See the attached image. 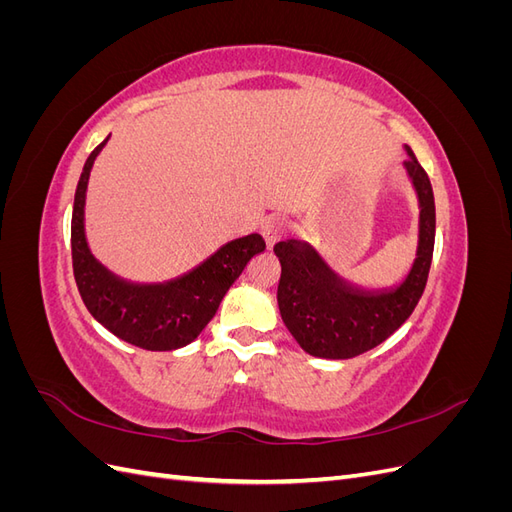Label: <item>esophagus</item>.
I'll return each instance as SVG.
<instances>
[{
  "instance_id": "esophagus-1",
  "label": "esophagus",
  "mask_w": 512,
  "mask_h": 512,
  "mask_svg": "<svg viewBox=\"0 0 512 512\" xmlns=\"http://www.w3.org/2000/svg\"><path fill=\"white\" fill-rule=\"evenodd\" d=\"M284 232H286V222L280 220V218H273L265 226H262V235H265V241L269 245V250L277 241L284 237Z\"/></svg>"
}]
</instances>
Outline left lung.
<instances>
[{
	"label": "left lung",
	"instance_id": "left-lung-1",
	"mask_svg": "<svg viewBox=\"0 0 512 512\" xmlns=\"http://www.w3.org/2000/svg\"><path fill=\"white\" fill-rule=\"evenodd\" d=\"M404 168L418 200L416 256L399 284L365 288L348 282L301 239L280 241L282 277L277 305L297 344L320 359H352L382 344L404 324L421 299L436 241V203L429 177L406 145Z\"/></svg>",
	"mask_w": 512,
	"mask_h": 512
}]
</instances>
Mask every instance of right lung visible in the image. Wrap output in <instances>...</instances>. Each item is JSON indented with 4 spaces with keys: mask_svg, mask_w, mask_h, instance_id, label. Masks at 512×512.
Listing matches in <instances>:
<instances>
[{
    "mask_svg": "<svg viewBox=\"0 0 512 512\" xmlns=\"http://www.w3.org/2000/svg\"><path fill=\"white\" fill-rule=\"evenodd\" d=\"M111 136L91 151L76 185L72 209V267L85 307L104 329L143 350H177L192 344L218 312L228 288L256 254L265 252L258 232L224 243L192 271L166 282L138 284L108 271L85 237V198L91 168Z\"/></svg>",
    "mask_w": 512,
    "mask_h": 512,
    "instance_id": "right-lung-1",
    "label": "right lung"
}]
</instances>
